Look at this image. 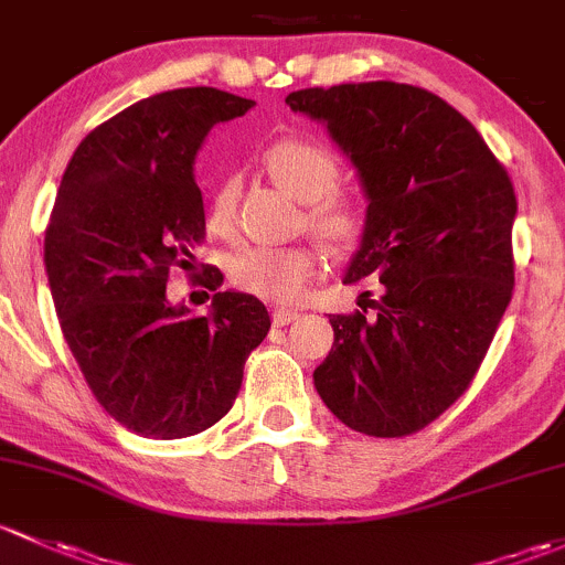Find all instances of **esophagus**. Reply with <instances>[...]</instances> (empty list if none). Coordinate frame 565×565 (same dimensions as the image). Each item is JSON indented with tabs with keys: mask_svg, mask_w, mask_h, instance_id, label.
Segmentation results:
<instances>
[{
	"mask_svg": "<svg viewBox=\"0 0 565 565\" xmlns=\"http://www.w3.org/2000/svg\"><path fill=\"white\" fill-rule=\"evenodd\" d=\"M296 318H299V312L288 310V307H277V310H271V321H275V326H288L290 321H296Z\"/></svg>",
	"mask_w": 565,
	"mask_h": 565,
	"instance_id": "34e87169",
	"label": "esophagus"
}]
</instances>
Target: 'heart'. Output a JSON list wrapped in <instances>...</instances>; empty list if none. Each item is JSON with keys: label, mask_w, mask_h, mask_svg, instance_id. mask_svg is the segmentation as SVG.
Listing matches in <instances>:
<instances>
[{"label": "heart", "mask_w": 565, "mask_h": 565, "mask_svg": "<svg viewBox=\"0 0 565 565\" xmlns=\"http://www.w3.org/2000/svg\"><path fill=\"white\" fill-rule=\"evenodd\" d=\"M266 168L280 188L296 201L307 203V228L331 249H351L362 236V217L337 195L342 184V166L334 152L307 138H285L266 154ZM236 179H225L209 203V228L228 236L234 228ZM318 255L305 244L294 247H244L231 258L228 277L242 294L266 301H296L316 275Z\"/></svg>", "instance_id": "heart-1"}]
</instances>
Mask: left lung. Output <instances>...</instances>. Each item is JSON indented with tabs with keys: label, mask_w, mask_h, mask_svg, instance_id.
Instances as JSON below:
<instances>
[{
	"label": "left lung",
	"mask_w": 565,
	"mask_h": 565,
	"mask_svg": "<svg viewBox=\"0 0 565 565\" xmlns=\"http://www.w3.org/2000/svg\"><path fill=\"white\" fill-rule=\"evenodd\" d=\"M285 103L326 121L359 168L370 206L345 282L381 294L329 318L316 388L356 433L413 435L462 397L509 307L514 184L479 130L418 86H316Z\"/></svg>",
	"instance_id": "8db88e82"
}]
</instances>
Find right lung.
<instances>
[{"label": "right lung", "mask_w": 565, "mask_h": 565, "mask_svg": "<svg viewBox=\"0 0 565 565\" xmlns=\"http://www.w3.org/2000/svg\"><path fill=\"white\" fill-rule=\"evenodd\" d=\"M253 106L212 86L147 97L78 143L56 193L45 275L62 334L97 403L143 438H190L217 424L271 326L249 294H214L209 316L166 296L206 236L195 152L217 121ZM220 282V269L193 277L209 290Z\"/></svg>", "instance_id": "add662e5"}]
</instances>
